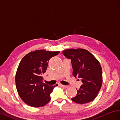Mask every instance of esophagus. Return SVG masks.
Wrapping results in <instances>:
<instances>
[{"instance_id":"obj_1","label":"esophagus","mask_w":120,"mask_h":120,"mask_svg":"<svg viewBox=\"0 0 120 120\" xmlns=\"http://www.w3.org/2000/svg\"><path fill=\"white\" fill-rule=\"evenodd\" d=\"M59 85L61 87H64V88H66V87H68L67 85H63V84H59Z\"/></svg>"}]
</instances>
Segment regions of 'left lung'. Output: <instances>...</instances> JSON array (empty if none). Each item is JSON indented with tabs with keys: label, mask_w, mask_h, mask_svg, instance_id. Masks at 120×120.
Instances as JSON below:
<instances>
[{
	"label": "left lung",
	"mask_w": 120,
	"mask_h": 120,
	"mask_svg": "<svg viewBox=\"0 0 120 120\" xmlns=\"http://www.w3.org/2000/svg\"><path fill=\"white\" fill-rule=\"evenodd\" d=\"M62 53L67 58L71 59L73 76L81 78L82 82L77 90L76 95L71 100L80 104L92 101L97 97L102 82V69L100 62L85 49H66Z\"/></svg>",
	"instance_id": "obj_1"
}]
</instances>
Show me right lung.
<instances>
[{
  "mask_svg": "<svg viewBox=\"0 0 120 120\" xmlns=\"http://www.w3.org/2000/svg\"><path fill=\"white\" fill-rule=\"evenodd\" d=\"M59 53L36 50L26 54L20 61L15 75V84L19 97L26 104L40 107L50 101V94L57 85L51 86L43 83L42 75L46 72L50 58Z\"/></svg>",
  "mask_w": 120,
  "mask_h": 120,
  "instance_id": "right-lung-1",
  "label": "right lung"
}]
</instances>
